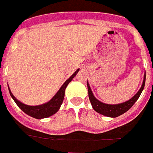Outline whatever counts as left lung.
I'll return each mask as SVG.
<instances>
[{"label":"left lung","mask_w":153,"mask_h":153,"mask_svg":"<svg viewBox=\"0 0 153 153\" xmlns=\"http://www.w3.org/2000/svg\"><path fill=\"white\" fill-rule=\"evenodd\" d=\"M145 81H146V72L144 74L143 85H142L140 90L138 91L137 94L133 98H131L129 100H128V101L124 103L118 104V105H107V104H105V103L99 101L95 96H93V93H92L91 90V87H90L88 82H87L89 99H90V101L91 103L93 109H95L96 112H98L99 114H101L103 115H105V116L113 117V118L120 116V115L124 114L130 109L131 107L134 105V103L136 102L137 99L139 98L141 93H142L144 88V85H145Z\"/></svg>","instance_id":"1"}]
</instances>
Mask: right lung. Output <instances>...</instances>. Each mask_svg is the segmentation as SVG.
<instances>
[{"label":"right lung","mask_w":153,"mask_h":153,"mask_svg":"<svg viewBox=\"0 0 153 153\" xmlns=\"http://www.w3.org/2000/svg\"><path fill=\"white\" fill-rule=\"evenodd\" d=\"M79 69H77L76 71H75L74 73L70 76V78L68 79L64 82V84L62 85L61 88L59 89V91L57 92V94L48 102L45 103L44 105H40L36 106L27 105H25L23 103L19 102V100L13 96L12 93L10 92L9 88L10 94V96L12 97L13 100H15V102L16 103V105L19 106V108L22 109L25 113L27 114L28 115L33 117V118H35V119L47 118V117L51 116V115H53V114H54L56 112L58 111L63 101V98H64L65 95V89L68 86V83L71 82V80L73 79V77L76 75Z\"/></svg>","instance_id":"obj_1"}]
</instances>
